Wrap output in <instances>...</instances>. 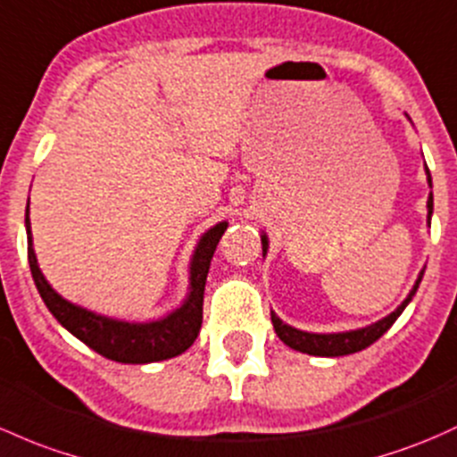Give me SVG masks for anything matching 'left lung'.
<instances>
[{"mask_svg": "<svg viewBox=\"0 0 457 457\" xmlns=\"http://www.w3.org/2000/svg\"><path fill=\"white\" fill-rule=\"evenodd\" d=\"M427 184H429V188H431L429 170H427ZM431 214H434V195L429 192V199H427V223L431 220ZM261 241H262V256H265L267 249H269V238L265 232L261 234ZM422 273H425V269L419 273V280H416L414 287H411L410 295L401 302V306H396V311H392L390 315H386L383 320L374 321V324L363 326V328L344 330V333H309V330H300V328H295V326L285 324V321H282L280 317L271 311L273 328H276L278 337L289 345V348L300 350V353H306V354H313V357H344V354L359 353V350L372 345L383 333H387V330H390V326L398 320V315L405 311V306L410 304L411 297H414L416 291H419Z\"/></svg>", "mask_w": 457, "mask_h": 457, "instance_id": "1", "label": "left lung"}]
</instances>
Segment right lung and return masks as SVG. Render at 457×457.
Segmentation results:
<instances>
[{
	"mask_svg": "<svg viewBox=\"0 0 457 457\" xmlns=\"http://www.w3.org/2000/svg\"><path fill=\"white\" fill-rule=\"evenodd\" d=\"M28 214H30V201H28L26 208V234L32 280H35L38 295L46 302L47 311L76 339H80L91 350L118 363L164 361V359H172L177 354L186 353L195 344L196 335L201 330V321H204V291L205 280H208L210 261H212L220 237L228 229V220L212 225L196 243L195 253L190 258L188 295L181 302V306H177L172 313L160 317V320L124 321L83 309V306L65 300L61 293L52 289V285L38 269L35 247H32L30 216Z\"/></svg>",
	"mask_w": 457,
	"mask_h": 457,
	"instance_id": "obj_1",
	"label": "right lung"
}]
</instances>
